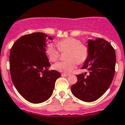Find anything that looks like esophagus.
<instances>
[{
    "mask_svg": "<svg viewBox=\"0 0 125 125\" xmlns=\"http://www.w3.org/2000/svg\"><path fill=\"white\" fill-rule=\"evenodd\" d=\"M69 76L68 74H65V73L62 74V76H63V77H67V76Z\"/></svg>",
    "mask_w": 125,
    "mask_h": 125,
    "instance_id": "obj_1",
    "label": "esophagus"
}]
</instances>
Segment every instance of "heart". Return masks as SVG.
Returning a JSON list of instances; mask_svg holds the SVG:
<instances>
[{
	"mask_svg": "<svg viewBox=\"0 0 125 125\" xmlns=\"http://www.w3.org/2000/svg\"><path fill=\"white\" fill-rule=\"evenodd\" d=\"M60 52H66V61L59 62L54 65V68L59 72L68 74L71 73L77 66V63H83L89 55V49L85 44H82L80 40L75 38H67L57 43ZM53 44H49L46 49V53L51 62L59 59V51Z\"/></svg>",
	"mask_w": 125,
	"mask_h": 125,
	"instance_id": "b5f03b06",
	"label": "heart"
}]
</instances>
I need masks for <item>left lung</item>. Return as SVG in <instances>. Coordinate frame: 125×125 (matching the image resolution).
I'll return each mask as SVG.
<instances>
[{
	"label": "left lung",
	"mask_w": 125,
	"mask_h": 125,
	"mask_svg": "<svg viewBox=\"0 0 125 125\" xmlns=\"http://www.w3.org/2000/svg\"><path fill=\"white\" fill-rule=\"evenodd\" d=\"M89 55L82 69L85 73L77 75V81L71 87L73 95L85 102H93L107 91L113 80L116 63L115 52L103 38L88 40Z\"/></svg>",
	"instance_id": "obj_1"
}]
</instances>
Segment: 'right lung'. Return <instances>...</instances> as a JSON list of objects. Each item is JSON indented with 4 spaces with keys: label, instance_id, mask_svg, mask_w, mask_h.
Masks as SVG:
<instances>
[{
    "label": "right lung",
    "instance_id": "1",
    "mask_svg": "<svg viewBox=\"0 0 125 125\" xmlns=\"http://www.w3.org/2000/svg\"><path fill=\"white\" fill-rule=\"evenodd\" d=\"M51 36L42 32L25 35L13 44L10 53L12 82L19 94L31 103L48 100L53 93L55 82L60 77L55 70H48L50 63L46 54Z\"/></svg>",
    "mask_w": 125,
    "mask_h": 125
}]
</instances>
